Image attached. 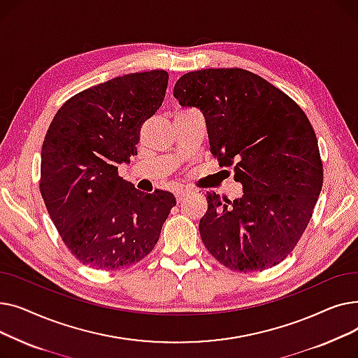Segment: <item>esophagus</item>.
<instances>
[{
  "instance_id": "esophagus-1",
  "label": "esophagus",
  "mask_w": 358,
  "mask_h": 358,
  "mask_svg": "<svg viewBox=\"0 0 358 358\" xmlns=\"http://www.w3.org/2000/svg\"><path fill=\"white\" fill-rule=\"evenodd\" d=\"M176 200L180 203L184 197H187V196H189L190 194V190H185V189H180V190H177L176 193Z\"/></svg>"
}]
</instances>
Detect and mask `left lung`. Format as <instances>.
<instances>
[{"instance_id":"1","label":"left lung","mask_w":358,"mask_h":358,"mask_svg":"<svg viewBox=\"0 0 358 358\" xmlns=\"http://www.w3.org/2000/svg\"><path fill=\"white\" fill-rule=\"evenodd\" d=\"M182 107L206 119L210 152L234 165L243 194L208 193L199 231L231 270L262 271L283 261L312 217L324 182L313 127L287 94L241 68L187 72L174 85Z\"/></svg>"}]
</instances>
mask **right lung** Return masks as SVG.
<instances>
[{
  "label": "right lung",
  "instance_id": "obj_1",
  "mask_svg": "<svg viewBox=\"0 0 358 358\" xmlns=\"http://www.w3.org/2000/svg\"><path fill=\"white\" fill-rule=\"evenodd\" d=\"M162 69L127 73L75 94L56 113L42 145L41 193L68 250L83 264L117 270L154 250L176 206L119 177L136 155L142 124L161 107Z\"/></svg>",
  "mask_w": 358,
  "mask_h": 358
}]
</instances>
